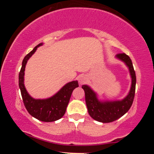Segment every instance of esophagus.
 <instances>
[{
  "label": "esophagus",
  "instance_id": "1",
  "mask_svg": "<svg viewBox=\"0 0 154 154\" xmlns=\"http://www.w3.org/2000/svg\"><path fill=\"white\" fill-rule=\"evenodd\" d=\"M78 81H79V83L80 85L84 84V83H85L86 82H87V77H86L85 75H80L78 78Z\"/></svg>",
  "mask_w": 154,
  "mask_h": 154
}]
</instances>
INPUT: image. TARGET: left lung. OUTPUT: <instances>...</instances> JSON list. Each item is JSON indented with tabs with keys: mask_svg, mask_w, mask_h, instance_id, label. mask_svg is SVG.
<instances>
[{
	"mask_svg": "<svg viewBox=\"0 0 154 154\" xmlns=\"http://www.w3.org/2000/svg\"><path fill=\"white\" fill-rule=\"evenodd\" d=\"M116 58L126 63L132 77L131 88L128 96L119 101H99L96 94L88 85H82L85 95V102L90 116L93 119L103 123H109L119 119L131 107L135 93L136 76L132 60L125 54H118Z\"/></svg>",
	"mask_w": 154,
	"mask_h": 154,
	"instance_id": "left-lung-1",
	"label": "left lung"
}]
</instances>
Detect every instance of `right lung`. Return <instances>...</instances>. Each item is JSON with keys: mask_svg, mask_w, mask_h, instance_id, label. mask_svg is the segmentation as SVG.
<instances>
[{"mask_svg": "<svg viewBox=\"0 0 154 154\" xmlns=\"http://www.w3.org/2000/svg\"><path fill=\"white\" fill-rule=\"evenodd\" d=\"M42 45V43L38 44L23 59L22 68L19 74V86L23 103L29 114L40 121L51 122L61 119L64 115L72 91L75 88L79 87V85L77 81H72L67 83L56 95L47 99H34L28 94L24 85L26 63L32 55L36 51L38 47Z\"/></svg>", "mask_w": 154, "mask_h": 154, "instance_id": "obj_1", "label": "right lung"}]
</instances>
